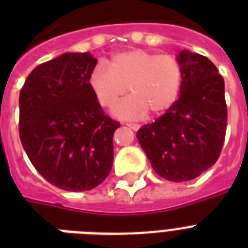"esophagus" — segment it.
Here are the masks:
<instances>
[{"instance_id": "obj_1", "label": "esophagus", "mask_w": 248, "mask_h": 248, "mask_svg": "<svg viewBox=\"0 0 248 248\" xmlns=\"http://www.w3.org/2000/svg\"><path fill=\"white\" fill-rule=\"evenodd\" d=\"M126 126L131 128V130H134V131H138L140 128V124H126Z\"/></svg>"}]
</instances>
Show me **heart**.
Returning a JSON list of instances; mask_svg holds the SVG:
<instances>
[{"label": "heart", "instance_id": "1", "mask_svg": "<svg viewBox=\"0 0 248 248\" xmlns=\"http://www.w3.org/2000/svg\"><path fill=\"white\" fill-rule=\"evenodd\" d=\"M184 72L177 58L158 55L143 48H128L113 54L109 67L97 63L89 75V87L103 108H109L124 95H131L113 107L121 120H141L152 110H169L180 96Z\"/></svg>", "mask_w": 248, "mask_h": 248}]
</instances>
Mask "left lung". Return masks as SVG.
<instances>
[{"label": "left lung", "instance_id": "1", "mask_svg": "<svg viewBox=\"0 0 248 248\" xmlns=\"http://www.w3.org/2000/svg\"><path fill=\"white\" fill-rule=\"evenodd\" d=\"M184 79L176 103L136 138L152 167L171 181H188L215 165L227 131L224 79L206 56L177 55Z\"/></svg>", "mask_w": 248, "mask_h": 248}]
</instances>
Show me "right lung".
<instances>
[{
  "label": "right lung",
  "instance_id": "add662e5",
  "mask_svg": "<svg viewBox=\"0 0 248 248\" xmlns=\"http://www.w3.org/2000/svg\"><path fill=\"white\" fill-rule=\"evenodd\" d=\"M96 63L90 52H65L34 68L19 95V135L29 161L69 192L96 188L113 166L120 124L105 116L89 87Z\"/></svg>",
  "mask_w": 248,
  "mask_h": 248
}]
</instances>
